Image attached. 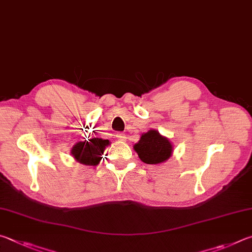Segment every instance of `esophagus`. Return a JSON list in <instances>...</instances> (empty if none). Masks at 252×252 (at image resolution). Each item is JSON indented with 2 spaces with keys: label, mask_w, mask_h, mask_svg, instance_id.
I'll list each match as a JSON object with an SVG mask.
<instances>
[{
  "label": "esophagus",
  "mask_w": 252,
  "mask_h": 252,
  "mask_svg": "<svg viewBox=\"0 0 252 252\" xmlns=\"http://www.w3.org/2000/svg\"><path fill=\"white\" fill-rule=\"evenodd\" d=\"M115 136H116V138L118 140H125L126 139V135L124 133H117Z\"/></svg>",
  "instance_id": "1"
}]
</instances>
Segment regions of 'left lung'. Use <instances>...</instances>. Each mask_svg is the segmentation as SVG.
<instances>
[{
	"label": "left lung",
	"instance_id": "obj_1",
	"mask_svg": "<svg viewBox=\"0 0 252 252\" xmlns=\"http://www.w3.org/2000/svg\"><path fill=\"white\" fill-rule=\"evenodd\" d=\"M135 152L145 164H161L173 154V145L168 138L161 136L156 129H151L142 135L139 142L134 145Z\"/></svg>",
	"mask_w": 252,
	"mask_h": 252
}]
</instances>
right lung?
<instances>
[{
    "mask_svg": "<svg viewBox=\"0 0 252 252\" xmlns=\"http://www.w3.org/2000/svg\"><path fill=\"white\" fill-rule=\"evenodd\" d=\"M110 143L108 139H101L93 137L84 142L75 144L70 154L78 162L86 166H96L101 160V155L104 154L105 148Z\"/></svg>",
    "mask_w": 252,
    "mask_h": 252,
    "instance_id": "1",
    "label": "right lung"
}]
</instances>
